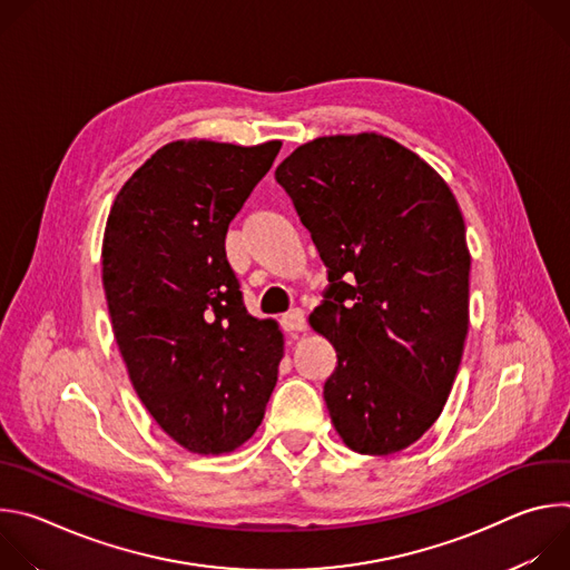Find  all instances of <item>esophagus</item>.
<instances>
[{
    "mask_svg": "<svg viewBox=\"0 0 570 570\" xmlns=\"http://www.w3.org/2000/svg\"><path fill=\"white\" fill-rule=\"evenodd\" d=\"M282 327H284L286 332H291V334H299V332H304V327H306L304 313H302L299 308L288 311L286 315H282Z\"/></svg>",
    "mask_w": 570,
    "mask_h": 570,
    "instance_id": "34e87169",
    "label": "esophagus"
}]
</instances>
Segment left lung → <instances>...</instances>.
Returning a JSON list of instances; mask_svg holds the SVG:
<instances>
[{"label": "left lung", "mask_w": 570, "mask_h": 570, "mask_svg": "<svg viewBox=\"0 0 570 570\" xmlns=\"http://www.w3.org/2000/svg\"><path fill=\"white\" fill-rule=\"evenodd\" d=\"M330 271L311 330L338 356L324 383L336 433L392 455L442 415L469 332L466 232L446 180L379 135L297 146L275 171Z\"/></svg>", "instance_id": "obj_1"}]
</instances>
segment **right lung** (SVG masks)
Wrapping results in <instances>:
<instances>
[{
  "label": "right lung",
  "mask_w": 570,
  "mask_h": 570,
  "mask_svg": "<svg viewBox=\"0 0 570 570\" xmlns=\"http://www.w3.org/2000/svg\"><path fill=\"white\" fill-rule=\"evenodd\" d=\"M279 148L165 144L106 223L104 288L130 383L157 426L198 455L255 435L284 358L279 324L246 311L225 257L227 225Z\"/></svg>",
  "instance_id": "add662e5"
}]
</instances>
